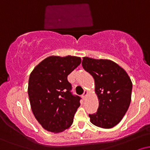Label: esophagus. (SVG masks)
Instances as JSON below:
<instances>
[{"label": "esophagus", "mask_w": 150, "mask_h": 150, "mask_svg": "<svg viewBox=\"0 0 150 150\" xmlns=\"http://www.w3.org/2000/svg\"><path fill=\"white\" fill-rule=\"evenodd\" d=\"M87 95H88V91H87V90H85V92H84L83 94H82V98H83V99H85V98L87 97Z\"/></svg>", "instance_id": "esophagus-1"}]
</instances>
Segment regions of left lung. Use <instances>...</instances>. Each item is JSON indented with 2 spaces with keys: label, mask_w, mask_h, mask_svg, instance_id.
Wrapping results in <instances>:
<instances>
[{
  "label": "left lung",
  "mask_w": 150,
  "mask_h": 150,
  "mask_svg": "<svg viewBox=\"0 0 150 150\" xmlns=\"http://www.w3.org/2000/svg\"><path fill=\"white\" fill-rule=\"evenodd\" d=\"M82 65L94 80V92L99 100L97 113L89 114L92 124L111 128L120 123L128 111L132 84L128 73L108 59L83 57Z\"/></svg>",
  "instance_id": "obj_1"
}]
</instances>
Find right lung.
I'll return each mask as SVG.
<instances>
[{"label": "right lung", "instance_id": "1", "mask_svg": "<svg viewBox=\"0 0 150 150\" xmlns=\"http://www.w3.org/2000/svg\"><path fill=\"white\" fill-rule=\"evenodd\" d=\"M81 63L80 57L51 56L30 75L28 95L34 117L47 131L59 133L73 124L80 97L70 92L68 75Z\"/></svg>", "mask_w": 150, "mask_h": 150}]
</instances>
